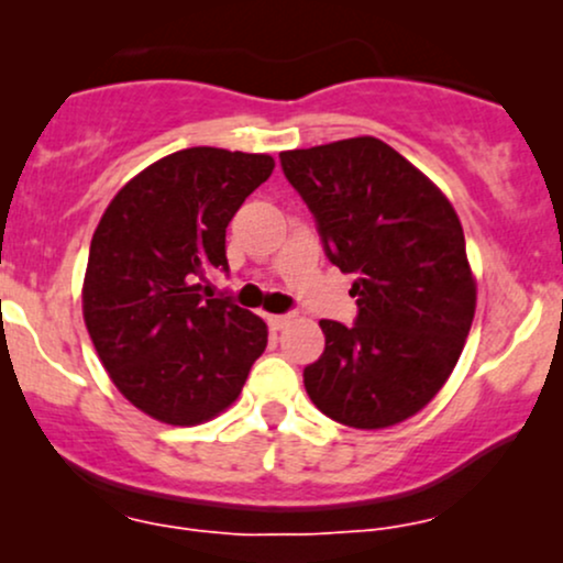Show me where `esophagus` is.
Here are the masks:
<instances>
[{"label":"esophagus","instance_id":"1","mask_svg":"<svg viewBox=\"0 0 563 563\" xmlns=\"http://www.w3.org/2000/svg\"><path fill=\"white\" fill-rule=\"evenodd\" d=\"M267 322L273 331H283V328L290 322V314H267Z\"/></svg>","mask_w":563,"mask_h":563}]
</instances>
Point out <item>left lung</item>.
I'll return each mask as SVG.
<instances>
[{
  "label": "left lung",
  "mask_w": 563,
  "mask_h": 563,
  "mask_svg": "<svg viewBox=\"0 0 563 563\" xmlns=\"http://www.w3.org/2000/svg\"><path fill=\"white\" fill-rule=\"evenodd\" d=\"M322 249L354 273V325L320 320L325 352L303 367L309 399L333 421L386 429L434 399L476 309L466 238L450 200L376 137L280 153Z\"/></svg>",
  "instance_id": "obj_1"
}]
</instances>
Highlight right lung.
Wrapping results in <instances>:
<instances>
[{
    "label": "right lung",
    "instance_id": "obj_1",
    "mask_svg": "<svg viewBox=\"0 0 563 563\" xmlns=\"http://www.w3.org/2000/svg\"><path fill=\"white\" fill-rule=\"evenodd\" d=\"M273 169L264 153L187 147L121 187L97 224L84 322L119 391L156 421L214 418L267 346L256 314L198 280L228 273L230 219Z\"/></svg>",
    "mask_w": 563,
    "mask_h": 563
}]
</instances>
